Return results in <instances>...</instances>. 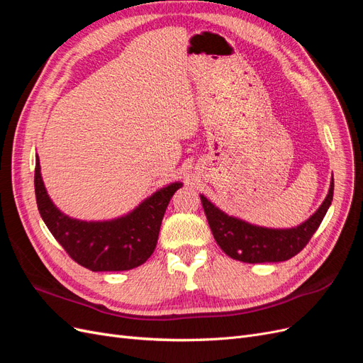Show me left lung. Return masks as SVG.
<instances>
[{"mask_svg": "<svg viewBox=\"0 0 363 363\" xmlns=\"http://www.w3.org/2000/svg\"><path fill=\"white\" fill-rule=\"evenodd\" d=\"M333 200V180L320 208L295 228H265L251 225L242 219L219 211L204 195L201 203L216 244L227 256L247 263L283 262L294 257L309 244Z\"/></svg>", "mask_w": 363, "mask_h": 363, "instance_id": "8db88e82", "label": "left lung"}]
</instances>
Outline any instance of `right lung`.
Instances as JSON below:
<instances>
[{
	"label": "right lung",
	"mask_w": 363,
	"mask_h": 363,
	"mask_svg": "<svg viewBox=\"0 0 363 363\" xmlns=\"http://www.w3.org/2000/svg\"><path fill=\"white\" fill-rule=\"evenodd\" d=\"M180 188L182 183H172L113 221H77L63 215L50 200L36 156L35 192L43 223L74 262L94 272L127 271L147 262L156 248L164 211Z\"/></svg>",
	"instance_id": "add662e5"
}]
</instances>
